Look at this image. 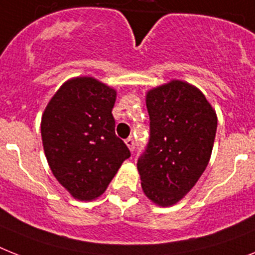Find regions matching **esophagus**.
I'll list each match as a JSON object with an SVG mask.
<instances>
[{
	"label": "esophagus",
	"mask_w": 255,
	"mask_h": 255,
	"mask_svg": "<svg viewBox=\"0 0 255 255\" xmlns=\"http://www.w3.org/2000/svg\"><path fill=\"white\" fill-rule=\"evenodd\" d=\"M125 143L128 144V147H129L130 150L134 151V148H135V142H134V139H132L131 136H129V138L125 140Z\"/></svg>",
	"instance_id": "esophagus-1"
}]
</instances>
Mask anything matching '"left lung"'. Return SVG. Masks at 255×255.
I'll list each match as a JSON object with an SVG mask.
<instances>
[{"mask_svg":"<svg viewBox=\"0 0 255 255\" xmlns=\"http://www.w3.org/2000/svg\"><path fill=\"white\" fill-rule=\"evenodd\" d=\"M150 139L138 157L142 189L159 206L180 201L207 167L216 119L205 95L181 81L148 91Z\"/></svg>","mask_w":255,"mask_h":255,"instance_id":"obj_1","label":"left lung"}]
</instances>
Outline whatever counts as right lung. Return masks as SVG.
I'll return each instance as SVG.
<instances>
[{
    "label": "right lung",
    "mask_w": 255,
    "mask_h": 255,
    "mask_svg": "<svg viewBox=\"0 0 255 255\" xmlns=\"http://www.w3.org/2000/svg\"><path fill=\"white\" fill-rule=\"evenodd\" d=\"M116 91L94 78L67 81L41 119L45 156L54 177L74 198L91 201L105 191L130 150L116 135Z\"/></svg>",
    "instance_id": "add662e5"
}]
</instances>
